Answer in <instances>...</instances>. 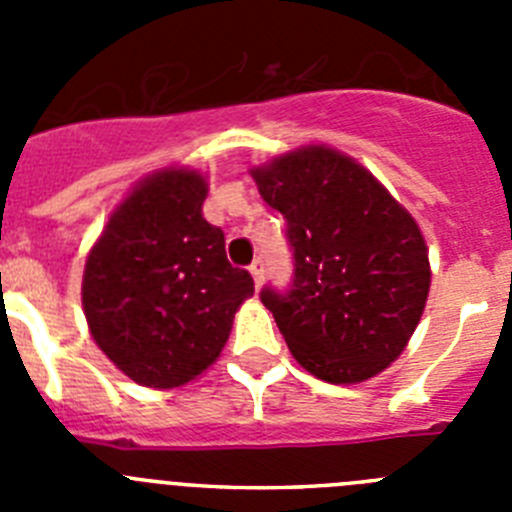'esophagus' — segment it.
<instances>
[{
  "label": "esophagus",
  "instance_id": "34e87169",
  "mask_svg": "<svg viewBox=\"0 0 512 512\" xmlns=\"http://www.w3.org/2000/svg\"><path fill=\"white\" fill-rule=\"evenodd\" d=\"M251 277H253V284H256V289L261 287V282H264V264H261V261H253L251 264Z\"/></svg>",
  "mask_w": 512,
  "mask_h": 512
}]
</instances>
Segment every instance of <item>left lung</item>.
<instances>
[{"instance_id":"left-lung-1","label":"left lung","mask_w":512,"mask_h":512,"mask_svg":"<svg viewBox=\"0 0 512 512\" xmlns=\"http://www.w3.org/2000/svg\"><path fill=\"white\" fill-rule=\"evenodd\" d=\"M251 176L295 248L292 289H264L261 302L297 364L330 384L377 377L405 351L431 289L415 217L356 158L323 143Z\"/></svg>"}]
</instances>
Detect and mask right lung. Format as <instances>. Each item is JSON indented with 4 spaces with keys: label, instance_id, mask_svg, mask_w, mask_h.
<instances>
[{
    "label": "right lung",
    "instance_id": "obj_1",
    "mask_svg": "<svg viewBox=\"0 0 512 512\" xmlns=\"http://www.w3.org/2000/svg\"><path fill=\"white\" fill-rule=\"evenodd\" d=\"M207 176L166 166L140 179L89 248L81 305L89 333L125 377L174 390L215 364L248 271L225 259V235L202 215Z\"/></svg>",
    "mask_w": 512,
    "mask_h": 512
}]
</instances>
